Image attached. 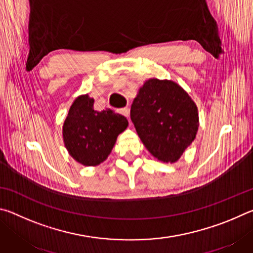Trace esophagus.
Returning a JSON list of instances; mask_svg holds the SVG:
<instances>
[{"label":"esophagus","instance_id":"esophagus-1","mask_svg":"<svg viewBox=\"0 0 253 253\" xmlns=\"http://www.w3.org/2000/svg\"><path fill=\"white\" fill-rule=\"evenodd\" d=\"M119 114H122L123 116H125V117H129V109L128 108H122L121 110H119Z\"/></svg>","mask_w":253,"mask_h":253}]
</instances>
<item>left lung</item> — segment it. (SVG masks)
<instances>
[{
  "label": "left lung",
  "mask_w": 253,
  "mask_h": 253,
  "mask_svg": "<svg viewBox=\"0 0 253 253\" xmlns=\"http://www.w3.org/2000/svg\"><path fill=\"white\" fill-rule=\"evenodd\" d=\"M130 119L145 147L164 163L177 162L199 128L195 102L172 80L145 81L132 101Z\"/></svg>",
  "instance_id": "obj_1"
}]
</instances>
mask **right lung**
Instances as JSON below:
<instances>
[{"instance_id": "right-lung-1", "label": "right lung", "mask_w": 253, "mask_h": 253, "mask_svg": "<svg viewBox=\"0 0 253 253\" xmlns=\"http://www.w3.org/2000/svg\"><path fill=\"white\" fill-rule=\"evenodd\" d=\"M88 95L77 97L63 123L65 146L75 160L84 166L104 162L115 146L118 135L126 129L128 121L111 109L97 111Z\"/></svg>"}]
</instances>
